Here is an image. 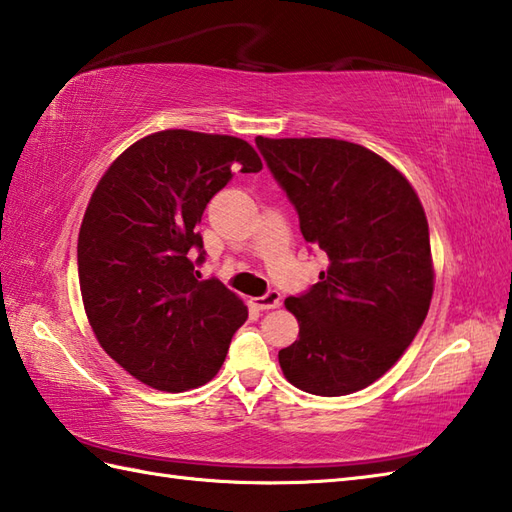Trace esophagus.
<instances>
[{
  "label": "esophagus",
  "mask_w": 512,
  "mask_h": 512,
  "mask_svg": "<svg viewBox=\"0 0 512 512\" xmlns=\"http://www.w3.org/2000/svg\"><path fill=\"white\" fill-rule=\"evenodd\" d=\"M281 303V295L277 290H268L264 297H257V299H253V306L257 308V310H273V308H277Z\"/></svg>",
  "instance_id": "obj_1"
}]
</instances>
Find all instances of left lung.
<instances>
[{"label":"left lung","instance_id":"left-lung-1","mask_svg":"<svg viewBox=\"0 0 512 512\" xmlns=\"http://www.w3.org/2000/svg\"><path fill=\"white\" fill-rule=\"evenodd\" d=\"M299 213L301 235L330 259L286 308L299 339L279 352L288 383L314 396L365 389L422 328L433 295L429 224L409 180L363 145L255 138Z\"/></svg>","mask_w":512,"mask_h":512}]
</instances>
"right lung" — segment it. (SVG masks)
Here are the masks:
<instances>
[{
    "instance_id": "obj_1",
    "label": "right lung",
    "mask_w": 512,
    "mask_h": 512,
    "mask_svg": "<svg viewBox=\"0 0 512 512\" xmlns=\"http://www.w3.org/2000/svg\"><path fill=\"white\" fill-rule=\"evenodd\" d=\"M259 169L242 138L165 129L96 184L76 246L81 297L103 350L140 383L178 394L222 367L248 310L222 281L200 279L195 226L235 171Z\"/></svg>"
}]
</instances>
